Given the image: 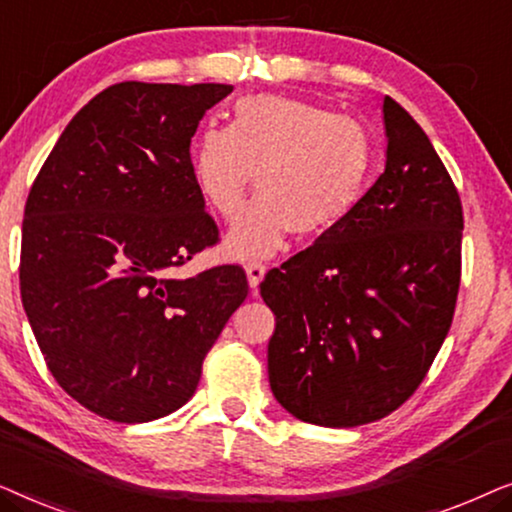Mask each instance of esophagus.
Listing matches in <instances>:
<instances>
[{"label":"esophagus","instance_id":"obj_1","mask_svg":"<svg viewBox=\"0 0 512 512\" xmlns=\"http://www.w3.org/2000/svg\"><path fill=\"white\" fill-rule=\"evenodd\" d=\"M263 277H265V265L263 263H249L247 265V279H249L251 291H256L258 286H261Z\"/></svg>","mask_w":512,"mask_h":512}]
</instances>
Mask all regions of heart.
<instances>
[{"label":"heart","mask_w":512,"mask_h":512,"mask_svg":"<svg viewBox=\"0 0 512 512\" xmlns=\"http://www.w3.org/2000/svg\"><path fill=\"white\" fill-rule=\"evenodd\" d=\"M373 139L361 121L286 95L235 102L226 128H207L191 146V174L205 205L233 219L256 172L258 193L228 230V256H272L289 235L338 226L366 191Z\"/></svg>","instance_id":"obj_1"}]
</instances>
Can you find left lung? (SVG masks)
Instances as JSON below:
<instances>
[{
  "label": "left lung",
  "instance_id": "8db88e82",
  "mask_svg": "<svg viewBox=\"0 0 512 512\" xmlns=\"http://www.w3.org/2000/svg\"><path fill=\"white\" fill-rule=\"evenodd\" d=\"M387 165L338 226L261 282L275 312L270 389L307 424L347 429L408 401L457 305L461 200L443 160L384 97Z\"/></svg>",
  "mask_w": 512,
  "mask_h": 512
}]
</instances>
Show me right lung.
Instances as JSON below:
<instances>
[{
    "label": "right lung",
    "instance_id": "add662e5",
    "mask_svg": "<svg viewBox=\"0 0 512 512\" xmlns=\"http://www.w3.org/2000/svg\"><path fill=\"white\" fill-rule=\"evenodd\" d=\"M226 83H116L62 132L30 188L20 296L46 366L121 424L179 410L249 293L240 265L177 268L219 240L191 174V137Z\"/></svg>",
    "mask_w": 512,
    "mask_h": 512
}]
</instances>
